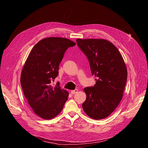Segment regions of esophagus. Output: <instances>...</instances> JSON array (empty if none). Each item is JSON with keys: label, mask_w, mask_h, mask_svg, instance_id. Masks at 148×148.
Returning <instances> with one entry per match:
<instances>
[{"label": "esophagus", "mask_w": 148, "mask_h": 148, "mask_svg": "<svg viewBox=\"0 0 148 148\" xmlns=\"http://www.w3.org/2000/svg\"><path fill=\"white\" fill-rule=\"evenodd\" d=\"M77 92H78V90H77V89H75V90H74L71 91V93L72 94H74L77 93Z\"/></svg>", "instance_id": "1"}]
</instances>
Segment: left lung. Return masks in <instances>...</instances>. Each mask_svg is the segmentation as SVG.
I'll list each match as a JSON object with an SVG mask.
<instances>
[{"mask_svg": "<svg viewBox=\"0 0 148 148\" xmlns=\"http://www.w3.org/2000/svg\"><path fill=\"white\" fill-rule=\"evenodd\" d=\"M85 54L92 75L98 78L94 87L84 88L87 98L82 108L90 118L99 120L108 117L121 102L127 81V70L117 48L103 39H77Z\"/></svg>", "mask_w": 148, "mask_h": 148, "instance_id": "1", "label": "left lung"}]
</instances>
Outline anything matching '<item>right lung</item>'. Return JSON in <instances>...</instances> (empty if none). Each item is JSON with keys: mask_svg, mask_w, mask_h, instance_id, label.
Wrapping results in <instances>:
<instances>
[{"mask_svg": "<svg viewBox=\"0 0 148 148\" xmlns=\"http://www.w3.org/2000/svg\"><path fill=\"white\" fill-rule=\"evenodd\" d=\"M75 43L66 38L48 37L40 40L30 51L20 77L25 98L38 116L56 117L68 99L69 92L53 81L58 75L59 65L69 47Z\"/></svg>", "mask_w": 148, "mask_h": 148, "instance_id": "right-lung-1", "label": "right lung"}]
</instances>
